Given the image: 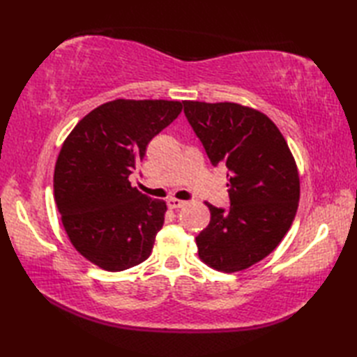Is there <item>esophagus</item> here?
<instances>
[{
  "label": "esophagus",
  "instance_id": "1",
  "mask_svg": "<svg viewBox=\"0 0 357 357\" xmlns=\"http://www.w3.org/2000/svg\"><path fill=\"white\" fill-rule=\"evenodd\" d=\"M185 201H181V199H174V198H170L169 201H167V206H169V208H183L185 206Z\"/></svg>",
  "mask_w": 357,
  "mask_h": 357
}]
</instances>
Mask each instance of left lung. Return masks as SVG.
<instances>
[{
    "label": "left lung",
    "mask_w": 357,
    "mask_h": 357,
    "mask_svg": "<svg viewBox=\"0 0 357 357\" xmlns=\"http://www.w3.org/2000/svg\"><path fill=\"white\" fill-rule=\"evenodd\" d=\"M184 113L210 162L229 169L230 208L206 202L210 224L196 236L199 257L218 271L245 270L290 230L301 193L298 165L276 124L259 110L184 101Z\"/></svg>",
    "instance_id": "left-lung-1"
}]
</instances>
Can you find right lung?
Listing matches in <instances>:
<instances>
[{
  "label": "right lung",
  "instance_id": "1",
  "mask_svg": "<svg viewBox=\"0 0 357 357\" xmlns=\"http://www.w3.org/2000/svg\"><path fill=\"white\" fill-rule=\"evenodd\" d=\"M181 110V101H109L66 138L53 173L55 202L72 245L100 268L127 270L153 250L167 204L142 195L128 176Z\"/></svg>",
  "mask_w": 357,
  "mask_h": 357
}]
</instances>
